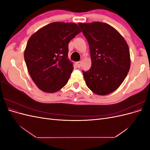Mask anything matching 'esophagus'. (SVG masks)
<instances>
[{"label": "esophagus", "instance_id": "obj_1", "mask_svg": "<svg viewBox=\"0 0 150 150\" xmlns=\"http://www.w3.org/2000/svg\"><path fill=\"white\" fill-rule=\"evenodd\" d=\"M76 66L78 67H80L81 66V61H78V62H76Z\"/></svg>", "mask_w": 150, "mask_h": 150}]
</instances>
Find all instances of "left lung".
I'll return each mask as SVG.
<instances>
[{"instance_id": "obj_1", "label": "left lung", "mask_w": 150, "mask_h": 150, "mask_svg": "<svg viewBox=\"0 0 150 150\" xmlns=\"http://www.w3.org/2000/svg\"><path fill=\"white\" fill-rule=\"evenodd\" d=\"M89 43L91 67L83 71L86 85L98 95L114 92L123 82L131 64L129 47L112 26L101 22L78 24Z\"/></svg>"}]
</instances>
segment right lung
<instances>
[{"instance_id": "right-lung-1", "label": "right lung", "mask_w": 150, "mask_h": 150, "mask_svg": "<svg viewBox=\"0 0 150 150\" xmlns=\"http://www.w3.org/2000/svg\"><path fill=\"white\" fill-rule=\"evenodd\" d=\"M81 32L72 22H52L32 35L24 51L30 78L38 88L54 93L67 84L73 70L68 44Z\"/></svg>"}]
</instances>
